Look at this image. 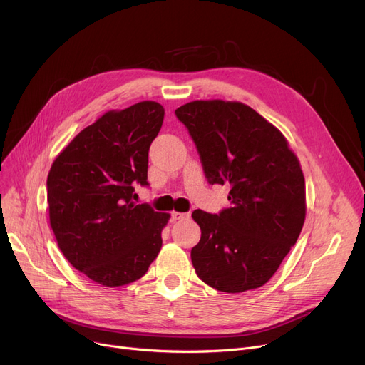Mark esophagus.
<instances>
[{"mask_svg": "<svg viewBox=\"0 0 365 365\" xmlns=\"http://www.w3.org/2000/svg\"><path fill=\"white\" fill-rule=\"evenodd\" d=\"M189 217V213H180V212H173L171 213V220L176 222V220H183V219H187Z\"/></svg>", "mask_w": 365, "mask_h": 365, "instance_id": "esophagus-1", "label": "esophagus"}]
</instances>
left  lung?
I'll use <instances>...</instances> for the list:
<instances>
[{
	"label": "left lung",
	"instance_id": "left-lung-1",
	"mask_svg": "<svg viewBox=\"0 0 365 365\" xmlns=\"http://www.w3.org/2000/svg\"><path fill=\"white\" fill-rule=\"evenodd\" d=\"M208 183L229 185V208L195 210V272L225 293L264 285L296 244L306 216L304 178L284 134L241 102L194 101L176 109Z\"/></svg>",
	"mask_w": 365,
	"mask_h": 365
}]
</instances>
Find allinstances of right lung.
Masks as SVG:
<instances>
[{"label": "right lung", "instance_id": "add662e5", "mask_svg": "<svg viewBox=\"0 0 365 365\" xmlns=\"http://www.w3.org/2000/svg\"><path fill=\"white\" fill-rule=\"evenodd\" d=\"M164 120L158 102L108 110L56 157L47 178L50 226L76 271L105 287L142 278L170 215L134 204L148 185V152ZM136 195V194H134Z\"/></svg>", "mask_w": 365, "mask_h": 365}]
</instances>
